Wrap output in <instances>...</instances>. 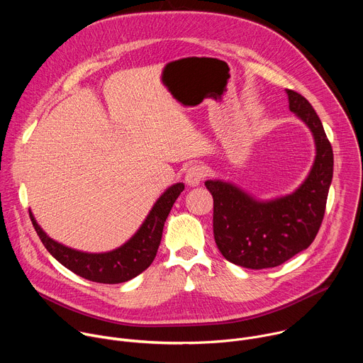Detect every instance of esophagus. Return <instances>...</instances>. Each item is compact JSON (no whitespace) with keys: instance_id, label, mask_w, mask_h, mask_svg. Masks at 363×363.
Instances as JSON below:
<instances>
[{"instance_id":"esophagus-1","label":"esophagus","mask_w":363,"mask_h":363,"mask_svg":"<svg viewBox=\"0 0 363 363\" xmlns=\"http://www.w3.org/2000/svg\"><path fill=\"white\" fill-rule=\"evenodd\" d=\"M206 168L202 165H192L188 168L186 174H185V181L188 185L191 186H196L205 177H206Z\"/></svg>"}]
</instances>
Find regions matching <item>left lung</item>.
Wrapping results in <instances>:
<instances>
[{"label": "left lung", "mask_w": 363, "mask_h": 363, "mask_svg": "<svg viewBox=\"0 0 363 363\" xmlns=\"http://www.w3.org/2000/svg\"><path fill=\"white\" fill-rule=\"evenodd\" d=\"M289 108L312 130L316 160L298 189L260 202L240 188L206 181L214 198V240L228 262L252 270L283 264L306 250L322 225L333 177V150L323 125L306 97L287 89Z\"/></svg>", "instance_id": "left-lung-1"}]
</instances>
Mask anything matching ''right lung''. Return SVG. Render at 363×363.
I'll list each match as a JSON object with an SVG mask.
<instances>
[{
  "label": "right lung",
  "instance_id": "1",
  "mask_svg": "<svg viewBox=\"0 0 363 363\" xmlns=\"http://www.w3.org/2000/svg\"><path fill=\"white\" fill-rule=\"evenodd\" d=\"M182 191L184 184L181 182L168 188L153 205L138 233L126 244L109 252L89 254L72 250L51 240L35 223L31 213L30 218L47 251L66 269L90 281L118 284L136 277L152 264L161 244L164 224Z\"/></svg>",
  "mask_w": 363,
  "mask_h": 363
}]
</instances>
